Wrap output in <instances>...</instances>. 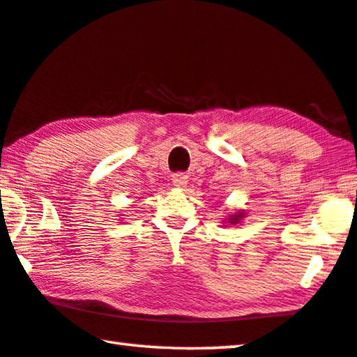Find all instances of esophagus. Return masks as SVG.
I'll use <instances>...</instances> for the list:
<instances>
[{"label":"esophagus","mask_w":357,"mask_h":357,"mask_svg":"<svg viewBox=\"0 0 357 357\" xmlns=\"http://www.w3.org/2000/svg\"><path fill=\"white\" fill-rule=\"evenodd\" d=\"M172 183L174 186H177V188H183V186H186V183H188V177L182 172H177L172 175Z\"/></svg>","instance_id":"1"}]
</instances>
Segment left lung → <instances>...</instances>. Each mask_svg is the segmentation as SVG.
I'll return each instance as SVG.
<instances>
[{"label": "left lung", "mask_w": 357, "mask_h": 357, "mask_svg": "<svg viewBox=\"0 0 357 357\" xmlns=\"http://www.w3.org/2000/svg\"><path fill=\"white\" fill-rule=\"evenodd\" d=\"M238 218H240V215H235L234 218H230V222H232V224H236V222H238Z\"/></svg>", "instance_id": "left-lung-1"}]
</instances>
